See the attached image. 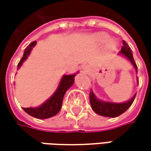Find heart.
Instances as JSON below:
<instances>
[{
	"mask_svg": "<svg viewBox=\"0 0 151 151\" xmlns=\"http://www.w3.org/2000/svg\"><path fill=\"white\" fill-rule=\"evenodd\" d=\"M100 38H101V41H107V35H104V34H102V35H101V36H100ZM115 43H114V42H112V43H111V46H112V47H114V46H115Z\"/></svg>",
	"mask_w": 151,
	"mask_h": 151,
	"instance_id": "obj_1",
	"label": "heart"
}]
</instances>
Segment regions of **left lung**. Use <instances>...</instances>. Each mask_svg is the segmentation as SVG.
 <instances>
[{
  "label": "left lung",
  "mask_w": 151,
  "mask_h": 151,
  "mask_svg": "<svg viewBox=\"0 0 151 151\" xmlns=\"http://www.w3.org/2000/svg\"><path fill=\"white\" fill-rule=\"evenodd\" d=\"M123 44H124V46L122 47L120 53L126 56L130 60L131 63L133 64V65L135 68L136 71H138L137 65L134 61V57H133V54H132V50H130V47L125 41H123ZM135 96L136 95H134L131 100L126 101V102L114 103V102H108V101H102L98 100L96 96L93 94L92 91H91L90 103L92 110L97 114L104 116V117L115 118V117H118L119 115H121L122 113H124L125 111H127V109L132 105L133 101L135 98Z\"/></svg>",
  "instance_id": "8db88e82"
}]
</instances>
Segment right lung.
I'll return each instance as SVG.
<instances>
[{
  "label": "right lung",
  "instance_id": "1",
  "mask_svg": "<svg viewBox=\"0 0 151 151\" xmlns=\"http://www.w3.org/2000/svg\"><path fill=\"white\" fill-rule=\"evenodd\" d=\"M35 44H36V41H33L25 49L24 54H23L21 60L19 61V63L17 65V68H19L22 65V62L27 58V56L30 54V51L32 50V48ZM75 76H76V74L70 75V76H64L62 80H61L60 84L59 86V88L54 94V96L50 97L47 101H45L42 106L35 107V108L26 107V108H23V110L27 114L31 115L36 119H49V118H51L53 116H55L60 112L61 107H62L63 98H64V96H65L66 91L74 83Z\"/></svg>",
  "mask_w": 151,
  "mask_h": 151
}]
</instances>
